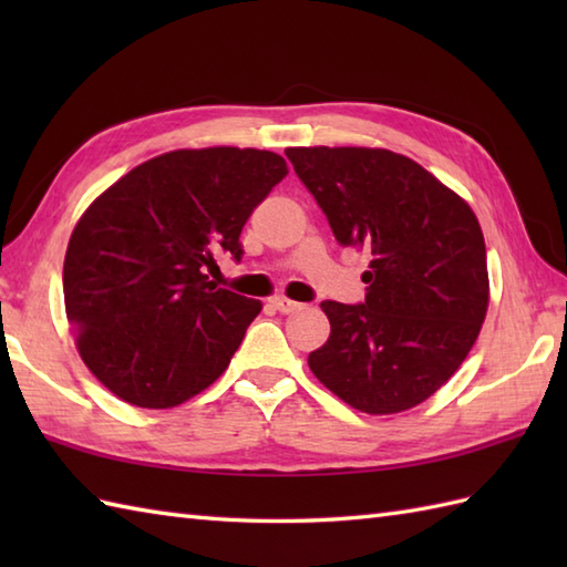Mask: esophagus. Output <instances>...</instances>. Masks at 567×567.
I'll return each instance as SVG.
<instances>
[{
  "instance_id": "34e87169",
  "label": "esophagus",
  "mask_w": 567,
  "mask_h": 567,
  "mask_svg": "<svg viewBox=\"0 0 567 567\" xmlns=\"http://www.w3.org/2000/svg\"><path fill=\"white\" fill-rule=\"evenodd\" d=\"M270 305L280 311V315H295L297 309H302V305L295 302V299H287V297H272Z\"/></svg>"
}]
</instances>
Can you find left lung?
I'll list each match as a JSON object with an SVG mask.
<instances>
[{
  "mask_svg": "<svg viewBox=\"0 0 567 567\" xmlns=\"http://www.w3.org/2000/svg\"><path fill=\"white\" fill-rule=\"evenodd\" d=\"M341 246L368 250L365 302H321L331 336L309 368L343 402L396 414L449 382L487 315V250L473 209L384 148H287Z\"/></svg>",
  "mask_w": 567,
  "mask_h": 567,
  "instance_id": "obj_1",
  "label": "left lung"
}]
</instances>
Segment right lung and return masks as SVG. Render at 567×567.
I'll list each match as a JSON object with an SVG mask.
<instances>
[{"instance_id": "obj_1", "label": "right lung", "mask_w": 567, "mask_h": 567, "mask_svg": "<svg viewBox=\"0 0 567 567\" xmlns=\"http://www.w3.org/2000/svg\"><path fill=\"white\" fill-rule=\"evenodd\" d=\"M285 175L270 151H173L82 214L65 252V311L84 365L118 400L177 406L231 363L260 302L204 272L221 252L240 260L248 216Z\"/></svg>"}]
</instances>
